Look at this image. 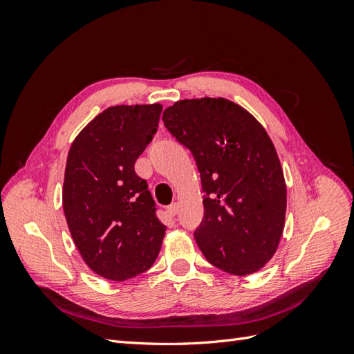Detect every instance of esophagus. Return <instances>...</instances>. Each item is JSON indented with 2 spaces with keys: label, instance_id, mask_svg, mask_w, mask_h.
Wrapping results in <instances>:
<instances>
[{
  "label": "esophagus",
  "instance_id": "1",
  "mask_svg": "<svg viewBox=\"0 0 354 354\" xmlns=\"http://www.w3.org/2000/svg\"><path fill=\"white\" fill-rule=\"evenodd\" d=\"M168 214H169V216L171 217H174L176 216V214L178 212V203L177 202H174V203H171V205L168 207Z\"/></svg>",
  "mask_w": 354,
  "mask_h": 354
}]
</instances>
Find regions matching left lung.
<instances>
[{
    "instance_id": "obj_1",
    "label": "left lung",
    "mask_w": 354,
    "mask_h": 354,
    "mask_svg": "<svg viewBox=\"0 0 354 354\" xmlns=\"http://www.w3.org/2000/svg\"><path fill=\"white\" fill-rule=\"evenodd\" d=\"M164 125L194 155L201 174L203 218L194 232L205 259L245 276L269 261L279 245L286 186L264 128L226 99L180 100Z\"/></svg>"
}]
</instances>
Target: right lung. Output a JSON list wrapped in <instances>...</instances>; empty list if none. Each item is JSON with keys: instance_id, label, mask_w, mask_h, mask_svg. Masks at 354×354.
<instances>
[{"instance_id": "1", "label": "right lung", "mask_w": 354, "mask_h": 354, "mask_svg": "<svg viewBox=\"0 0 354 354\" xmlns=\"http://www.w3.org/2000/svg\"><path fill=\"white\" fill-rule=\"evenodd\" d=\"M162 106H112L75 138L63 181V211L77 248L90 269L127 281L151 269L165 226L137 158L158 131Z\"/></svg>"}]
</instances>
